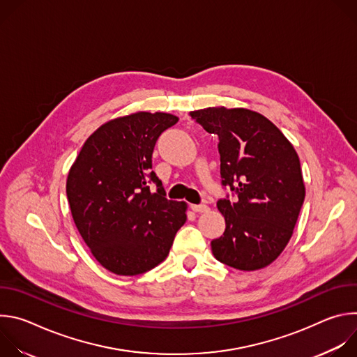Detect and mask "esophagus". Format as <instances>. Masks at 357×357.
I'll return each mask as SVG.
<instances>
[{
	"label": "esophagus",
	"mask_w": 357,
	"mask_h": 357,
	"mask_svg": "<svg viewBox=\"0 0 357 357\" xmlns=\"http://www.w3.org/2000/svg\"><path fill=\"white\" fill-rule=\"evenodd\" d=\"M190 209L195 213H206V212H209V206H206V205H190Z\"/></svg>",
	"instance_id": "34e87169"
}]
</instances>
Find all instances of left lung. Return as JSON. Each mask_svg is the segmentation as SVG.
I'll list each match as a JSON object with an SVG mask.
<instances>
[{"label":"left lung","instance_id":"1","mask_svg":"<svg viewBox=\"0 0 357 357\" xmlns=\"http://www.w3.org/2000/svg\"><path fill=\"white\" fill-rule=\"evenodd\" d=\"M189 116L219 137L222 183L237 199H220L223 236L212 241L220 263L241 271L270 266L287 247L305 199L296 151L263 114L208 107Z\"/></svg>","mask_w":357,"mask_h":357}]
</instances>
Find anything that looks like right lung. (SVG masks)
Wrapping results in <instances>:
<instances>
[{
	"instance_id": "add662e5",
	"label": "right lung",
	"mask_w": 357,
	"mask_h": 357,
	"mask_svg": "<svg viewBox=\"0 0 357 357\" xmlns=\"http://www.w3.org/2000/svg\"><path fill=\"white\" fill-rule=\"evenodd\" d=\"M178 120L158 112L113 119L86 139L70 167L66 193L75 225L93 257L117 275L161 264L186 222V203L168 200L151 171L158 137Z\"/></svg>"
}]
</instances>
